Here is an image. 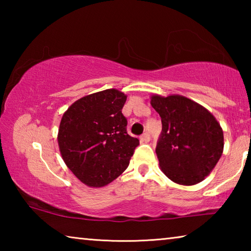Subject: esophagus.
<instances>
[{
	"label": "esophagus",
	"mask_w": 251,
	"mask_h": 251,
	"mask_svg": "<svg viewBox=\"0 0 251 251\" xmlns=\"http://www.w3.org/2000/svg\"><path fill=\"white\" fill-rule=\"evenodd\" d=\"M139 139H141L142 143H148L151 141V136L148 133H144L141 137H139Z\"/></svg>",
	"instance_id": "34e87169"
}]
</instances>
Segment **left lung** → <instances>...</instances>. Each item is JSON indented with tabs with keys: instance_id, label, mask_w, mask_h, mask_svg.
I'll list each match as a JSON object with an SVG mask.
<instances>
[{
	"instance_id": "8db88e82",
	"label": "left lung",
	"mask_w": 251,
	"mask_h": 251,
	"mask_svg": "<svg viewBox=\"0 0 251 251\" xmlns=\"http://www.w3.org/2000/svg\"><path fill=\"white\" fill-rule=\"evenodd\" d=\"M151 104L161 118L156 154L161 171L180 185L201 182L223 154L224 133L212 114L180 95L151 96Z\"/></svg>"
}]
</instances>
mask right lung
I'll list each match as a JSON object with an SVG mask.
<instances>
[{
	"instance_id": "1",
	"label": "right lung",
	"mask_w": 251,
	"mask_h": 251,
	"mask_svg": "<svg viewBox=\"0 0 251 251\" xmlns=\"http://www.w3.org/2000/svg\"><path fill=\"white\" fill-rule=\"evenodd\" d=\"M126 95L105 90L76 100L62 117L58 146L71 172L90 187L112 182L128 167L139 145L127 134Z\"/></svg>"
}]
</instances>
